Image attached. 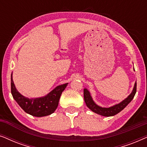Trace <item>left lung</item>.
Returning <instances> with one entry per match:
<instances>
[{"label":"left lung","instance_id":"left-lung-1","mask_svg":"<svg viewBox=\"0 0 147 147\" xmlns=\"http://www.w3.org/2000/svg\"><path fill=\"white\" fill-rule=\"evenodd\" d=\"M136 92V82H135L134 86V88L132 90V92L129 96H128L126 99H124L123 101H122L120 103L114 105L113 106L109 108H102L101 106H98L94 102L92 99L91 95H90V92L84 88V101L86 102V106L92 110V112L95 113L100 114L101 116H112L116 115L118 113H119L120 111H122L130 102L133 99L134 95H135Z\"/></svg>","mask_w":147,"mask_h":147}]
</instances>
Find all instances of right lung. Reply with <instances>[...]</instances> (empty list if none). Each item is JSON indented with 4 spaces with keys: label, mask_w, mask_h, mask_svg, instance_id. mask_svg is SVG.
I'll list each match as a JSON object with an SVG mask.
<instances>
[{
    "label": "right lung",
    "mask_w": 147,
    "mask_h": 147,
    "mask_svg": "<svg viewBox=\"0 0 147 147\" xmlns=\"http://www.w3.org/2000/svg\"><path fill=\"white\" fill-rule=\"evenodd\" d=\"M11 94L15 101L26 113L36 117L48 116L57 109L62 92L68 83L58 86L47 95L41 98H29L22 95L15 88L11 74Z\"/></svg>",
    "instance_id": "right-lung-1"
}]
</instances>
